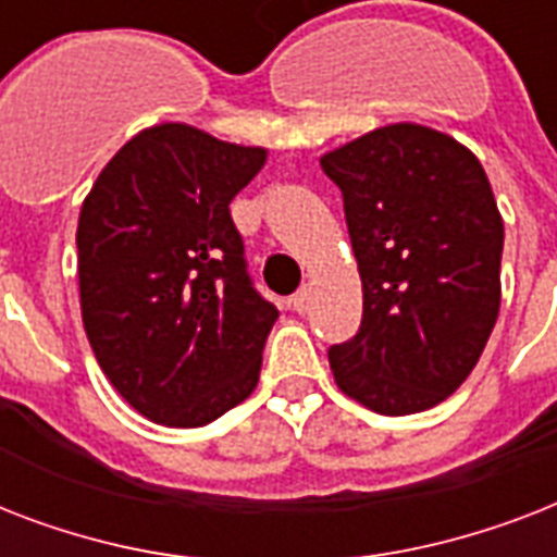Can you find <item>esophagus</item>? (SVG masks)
I'll return each instance as SVG.
<instances>
[{
  "instance_id": "34e87169",
  "label": "esophagus",
  "mask_w": 557,
  "mask_h": 557,
  "mask_svg": "<svg viewBox=\"0 0 557 557\" xmlns=\"http://www.w3.org/2000/svg\"><path fill=\"white\" fill-rule=\"evenodd\" d=\"M292 306H295V312H297V314H306V312H309V306H312V286L297 288L295 297H292Z\"/></svg>"
}]
</instances>
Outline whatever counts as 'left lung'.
I'll return each instance as SVG.
<instances>
[{
    "label": "left lung",
    "instance_id": "8db88e82",
    "mask_svg": "<svg viewBox=\"0 0 557 557\" xmlns=\"http://www.w3.org/2000/svg\"><path fill=\"white\" fill-rule=\"evenodd\" d=\"M361 274V330L330 349L338 384L381 416L422 413L471 375L500 312L503 216L474 152L389 124L326 152Z\"/></svg>",
    "mask_w": 557,
    "mask_h": 557
}]
</instances>
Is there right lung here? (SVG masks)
Listing matches in <instances>:
<instances>
[{
    "label": "right lung",
    "instance_id": "obj_1",
    "mask_svg": "<svg viewBox=\"0 0 557 557\" xmlns=\"http://www.w3.org/2000/svg\"><path fill=\"white\" fill-rule=\"evenodd\" d=\"M265 156L159 124L129 138L83 199V330L112 387L150 422L201 428L260 381L280 312L251 286L227 205Z\"/></svg>",
    "mask_w": 557,
    "mask_h": 557
}]
</instances>
